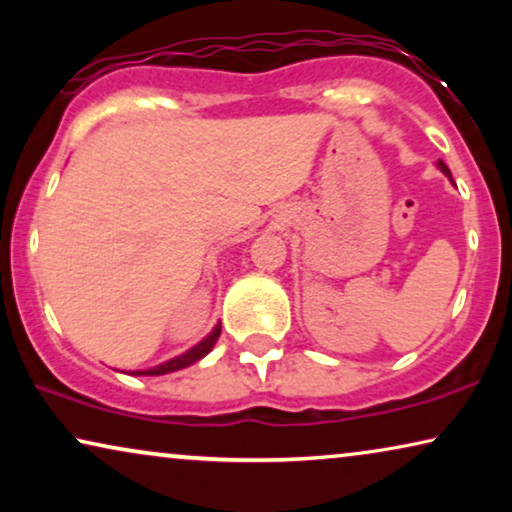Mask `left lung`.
Here are the masks:
<instances>
[{"mask_svg":"<svg viewBox=\"0 0 512 512\" xmlns=\"http://www.w3.org/2000/svg\"><path fill=\"white\" fill-rule=\"evenodd\" d=\"M438 167H440V172H443V174H445V177L452 181V172H450V167H447V165L443 163V160H438Z\"/></svg>","mask_w":512,"mask_h":512,"instance_id":"8db88e82","label":"left lung"}]
</instances>
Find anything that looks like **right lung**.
<instances>
[{
	"instance_id": "add662e5",
	"label": "right lung",
	"mask_w": 512,
	"mask_h": 512,
	"mask_svg": "<svg viewBox=\"0 0 512 512\" xmlns=\"http://www.w3.org/2000/svg\"><path fill=\"white\" fill-rule=\"evenodd\" d=\"M219 335H221V324H216L214 331L209 333L205 340L198 342V345L188 349V352H184L181 356H174V359L160 363V366H156V368L135 370V373H132V375H167V373H174V370H181V368L193 366L195 361H200L202 356H207L209 352H212V347L216 345V340H219Z\"/></svg>"
}]
</instances>
